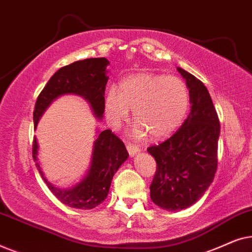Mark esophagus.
I'll return each instance as SVG.
<instances>
[{
    "instance_id": "esophagus-1",
    "label": "esophagus",
    "mask_w": 252,
    "mask_h": 252,
    "mask_svg": "<svg viewBox=\"0 0 252 252\" xmlns=\"http://www.w3.org/2000/svg\"><path fill=\"white\" fill-rule=\"evenodd\" d=\"M126 148H127V151H128L130 157H134L136 154L140 153V148L137 146H134V144H130V143L127 144Z\"/></svg>"
}]
</instances>
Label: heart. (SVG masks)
<instances>
[{
  "label": "heart",
  "mask_w": 252,
  "mask_h": 252,
  "mask_svg": "<svg viewBox=\"0 0 252 252\" xmlns=\"http://www.w3.org/2000/svg\"><path fill=\"white\" fill-rule=\"evenodd\" d=\"M189 109V93L186 84L174 75L137 73L110 88L105 95L104 111L109 125L119 127L128 118L137 123L134 135L147 133L153 139H165L182 125Z\"/></svg>",
  "instance_id": "obj_1"
}]
</instances>
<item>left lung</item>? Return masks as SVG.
<instances>
[{
	"mask_svg": "<svg viewBox=\"0 0 252 252\" xmlns=\"http://www.w3.org/2000/svg\"><path fill=\"white\" fill-rule=\"evenodd\" d=\"M189 89L190 112L182 126L158 146L148 148L157 163L150 186L155 204L178 211L195 204L212 184L217 171L220 124L204 84L177 67Z\"/></svg>",
	"mask_w": 252,
	"mask_h": 252,
	"instance_id": "8db88e82",
	"label": "left lung"
}]
</instances>
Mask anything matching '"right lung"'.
<instances>
[{
	"instance_id": "right-lung-1",
	"label": "right lung",
	"mask_w": 252,
	"mask_h": 252,
	"mask_svg": "<svg viewBox=\"0 0 252 252\" xmlns=\"http://www.w3.org/2000/svg\"><path fill=\"white\" fill-rule=\"evenodd\" d=\"M109 64L105 57H101L78 61L61 67L47 82L36 99L33 112L34 129L51 103L63 95L80 96L87 101L95 118L101 120L104 113L105 86L109 80L106 67ZM37 155L39 143L34 137L33 158L48 188L63 204L81 210L94 209L104 201L113 175L128 158L125 144L111 130H97L93 143L91 163L84 178L72 187L60 188L48 181Z\"/></svg>"
}]
</instances>
